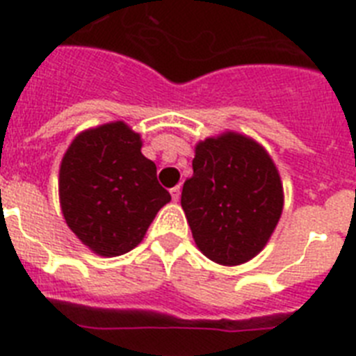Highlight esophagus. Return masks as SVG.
<instances>
[{
  "label": "esophagus",
  "instance_id": "34e87169",
  "mask_svg": "<svg viewBox=\"0 0 356 356\" xmlns=\"http://www.w3.org/2000/svg\"><path fill=\"white\" fill-rule=\"evenodd\" d=\"M180 194H181L180 185H176V187H172V189H171V198H172V202H178V200H180Z\"/></svg>",
  "mask_w": 356,
  "mask_h": 356
}]
</instances>
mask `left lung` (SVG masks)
Wrapping results in <instances>:
<instances>
[{"label": "left lung", "instance_id": "obj_1", "mask_svg": "<svg viewBox=\"0 0 356 356\" xmlns=\"http://www.w3.org/2000/svg\"><path fill=\"white\" fill-rule=\"evenodd\" d=\"M181 207L200 250L234 266L257 256L282 212V184L257 142L225 133L196 145Z\"/></svg>", "mask_w": 356, "mask_h": 356}]
</instances>
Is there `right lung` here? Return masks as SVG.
<instances>
[{
    "label": "right lung",
    "mask_w": 356,
    "mask_h": 356,
    "mask_svg": "<svg viewBox=\"0 0 356 356\" xmlns=\"http://www.w3.org/2000/svg\"><path fill=\"white\" fill-rule=\"evenodd\" d=\"M140 147L138 133L111 122L81 133L63 158V214L75 236L99 256L133 250L156 212L171 202L158 184L156 165Z\"/></svg>",
    "instance_id": "1"
}]
</instances>
